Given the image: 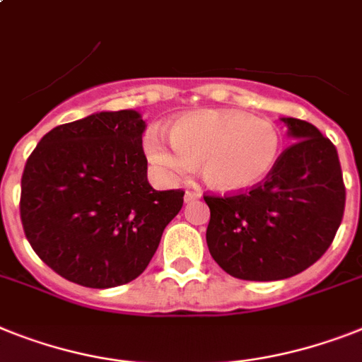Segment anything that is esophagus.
Returning <instances> with one entry per match:
<instances>
[{
    "instance_id": "34e87169",
    "label": "esophagus",
    "mask_w": 362,
    "mask_h": 362,
    "mask_svg": "<svg viewBox=\"0 0 362 362\" xmlns=\"http://www.w3.org/2000/svg\"><path fill=\"white\" fill-rule=\"evenodd\" d=\"M199 198H202V194L199 192H192V190H187V192H185V203L196 202V199Z\"/></svg>"
}]
</instances>
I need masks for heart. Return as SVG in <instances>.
Wrapping results in <instances>:
<instances>
[{
    "label": "heart",
    "instance_id": "obj_1",
    "mask_svg": "<svg viewBox=\"0 0 362 362\" xmlns=\"http://www.w3.org/2000/svg\"><path fill=\"white\" fill-rule=\"evenodd\" d=\"M283 139L277 125L237 109H199L177 116L170 142L144 136L148 160L166 179H177L199 164L207 187L237 194L261 185L274 172Z\"/></svg>",
    "mask_w": 362,
    "mask_h": 362
}]
</instances>
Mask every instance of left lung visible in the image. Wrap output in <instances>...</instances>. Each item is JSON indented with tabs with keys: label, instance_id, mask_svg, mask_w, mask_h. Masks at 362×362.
<instances>
[{
	"label": "left lung",
	"instance_id": "left-lung-1",
	"mask_svg": "<svg viewBox=\"0 0 362 362\" xmlns=\"http://www.w3.org/2000/svg\"><path fill=\"white\" fill-rule=\"evenodd\" d=\"M294 140L250 192L216 198L207 246L218 267L246 281H279L307 270L331 246L346 188L337 148L309 122L281 118Z\"/></svg>",
	"mask_w": 362,
	"mask_h": 362
}]
</instances>
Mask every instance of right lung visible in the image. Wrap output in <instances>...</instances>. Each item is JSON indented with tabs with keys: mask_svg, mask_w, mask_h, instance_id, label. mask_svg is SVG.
<instances>
[{
	"mask_svg": "<svg viewBox=\"0 0 362 362\" xmlns=\"http://www.w3.org/2000/svg\"><path fill=\"white\" fill-rule=\"evenodd\" d=\"M133 109L101 110L42 136L22 175L20 216L42 261L90 288L133 281L183 207V190H155Z\"/></svg>",
	"mask_w": 362,
	"mask_h": 362,
	"instance_id": "add662e5",
	"label": "right lung"
}]
</instances>
